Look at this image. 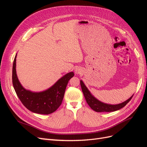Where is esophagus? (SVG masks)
Segmentation results:
<instances>
[{
    "label": "esophagus",
    "mask_w": 147,
    "mask_h": 147,
    "mask_svg": "<svg viewBox=\"0 0 147 147\" xmlns=\"http://www.w3.org/2000/svg\"><path fill=\"white\" fill-rule=\"evenodd\" d=\"M82 72V70L80 68H79V67H77V68H76V69H75V74H81Z\"/></svg>",
    "instance_id": "1"
}]
</instances>
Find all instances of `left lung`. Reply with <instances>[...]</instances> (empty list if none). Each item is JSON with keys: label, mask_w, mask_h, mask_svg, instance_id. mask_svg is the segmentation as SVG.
<instances>
[{"label": "left lung", "mask_w": 147, "mask_h": 147, "mask_svg": "<svg viewBox=\"0 0 147 147\" xmlns=\"http://www.w3.org/2000/svg\"><path fill=\"white\" fill-rule=\"evenodd\" d=\"M80 84L84 98H85L88 104L93 110H94L95 112H110L118 110L124 107L131 100L132 97H133L132 95L129 99H128L127 100L122 102L121 104L116 105L107 104L103 103V102H102L95 98L91 94L90 91L88 90L86 86L84 85V84L82 80H80Z\"/></svg>", "instance_id": "left-lung-1"}]
</instances>
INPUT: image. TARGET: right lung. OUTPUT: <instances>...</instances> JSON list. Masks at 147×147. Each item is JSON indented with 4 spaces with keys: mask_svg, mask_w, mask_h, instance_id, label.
Segmentation results:
<instances>
[{
    "mask_svg": "<svg viewBox=\"0 0 147 147\" xmlns=\"http://www.w3.org/2000/svg\"><path fill=\"white\" fill-rule=\"evenodd\" d=\"M16 55L13 64L12 82L22 104L35 113L48 115L55 112L62 104L66 86L69 80L74 76V73L72 72L65 74L45 91L32 92L24 88L18 80L16 72Z\"/></svg>",
    "mask_w": 147,
    "mask_h": 147,
    "instance_id": "add662e5",
    "label": "right lung"
}]
</instances>
